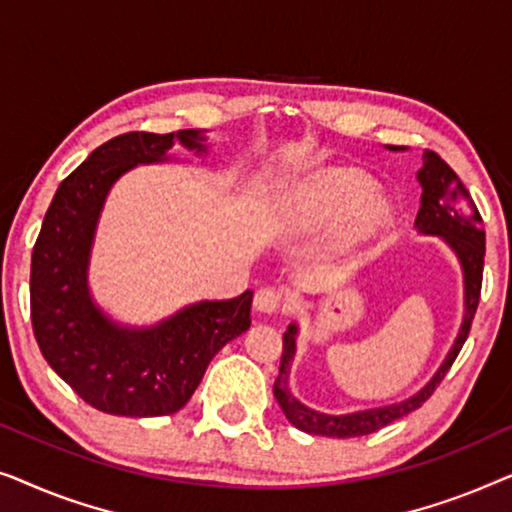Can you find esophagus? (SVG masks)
<instances>
[{"instance_id": "esophagus-1", "label": "esophagus", "mask_w": 512, "mask_h": 512, "mask_svg": "<svg viewBox=\"0 0 512 512\" xmlns=\"http://www.w3.org/2000/svg\"><path fill=\"white\" fill-rule=\"evenodd\" d=\"M282 293L275 291V289H258L256 296H254V307L258 312H265V314H272L277 312L279 307H282Z\"/></svg>"}]
</instances>
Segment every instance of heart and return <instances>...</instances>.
I'll use <instances>...</instances> for the list:
<instances>
[{
	"mask_svg": "<svg viewBox=\"0 0 512 512\" xmlns=\"http://www.w3.org/2000/svg\"><path fill=\"white\" fill-rule=\"evenodd\" d=\"M375 181L356 167L338 165L310 174L291 191L284 209L282 228L286 233H310L350 212L342 223V242H368L389 226L394 202L380 191Z\"/></svg>",
	"mask_w": 512,
	"mask_h": 512,
	"instance_id": "obj_1",
	"label": "heart"
}]
</instances>
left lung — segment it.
I'll list each match as a JSON object with an SVG mask.
<instances>
[{
  "instance_id": "left-lung-1",
  "label": "left lung",
  "mask_w": 512,
  "mask_h": 512,
  "mask_svg": "<svg viewBox=\"0 0 512 512\" xmlns=\"http://www.w3.org/2000/svg\"><path fill=\"white\" fill-rule=\"evenodd\" d=\"M389 151H405V146H389ZM422 170L417 172V181L422 186V198H419V212L415 219V228L419 235L440 237L452 254L457 256L464 275V319H461L459 333L454 338L450 352L445 354L436 373L424 384L417 394H412L403 401L377 405V408L354 410L345 415H331V412L314 410L303 401H298L291 391V363L296 359V340L300 328L296 321H291L284 333V352L279 363V375L275 380V398L286 419L296 429L312 433V436H331V438H356L368 436V433L380 431L396 419L410 415L412 410L422 408V403L429 398L443 380L447 370L457 359L461 345L471 331V321L478 310L480 286H482V265H485V228L478 207L461 184V179L454 174L450 165L445 163L438 153L424 151Z\"/></svg>"
}]
</instances>
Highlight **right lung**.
Segmentation results:
<instances>
[{"instance_id": "add662e5", "label": "right lung", "mask_w": 512, "mask_h": 512, "mask_svg": "<svg viewBox=\"0 0 512 512\" xmlns=\"http://www.w3.org/2000/svg\"><path fill=\"white\" fill-rule=\"evenodd\" d=\"M209 153L207 130L128 132L90 153L58 186L32 251V328L55 373L93 408L163 417L184 408L219 349L249 331L251 298L200 300L151 326L121 324L97 305L88 270L97 223L118 179L137 165Z\"/></svg>"}]
</instances>
